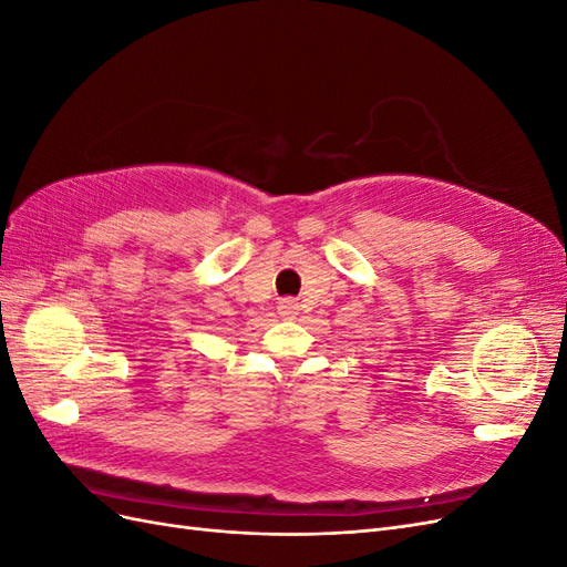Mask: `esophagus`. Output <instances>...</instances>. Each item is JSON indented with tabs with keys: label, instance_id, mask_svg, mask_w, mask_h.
<instances>
[{
	"label": "esophagus",
	"instance_id": "obj_1",
	"mask_svg": "<svg viewBox=\"0 0 567 567\" xmlns=\"http://www.w3.org/2000/svg\"><path fill=\"white\" fill-rule=\"evenodd\" d=\"M298 312H300V305H298V300H293V298H284V300L279 302V315H281L284 319H296V317H298Z\"/></svg>",
	"mask_w": 567,
	"mask_h": 567
}]
</instances>
